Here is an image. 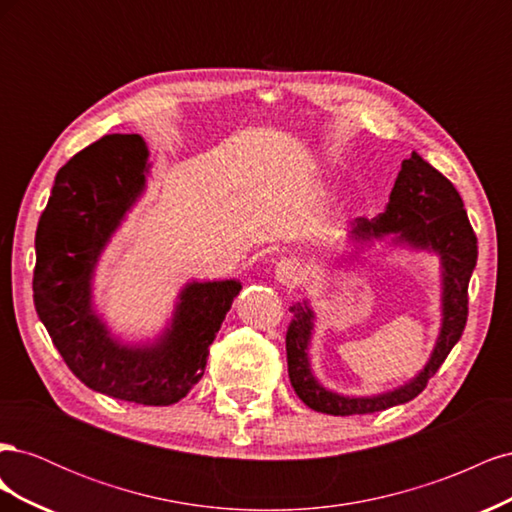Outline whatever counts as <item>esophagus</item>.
Listing matches in <instances>:
<instances>
[{
	"label": "esophagus",
	"instance_id": "obj_1",
	"mask_svg": "<svg viewBox=\"0 0 512 512\" xmlns=\"http://www.w3.org/2000/svg\"><path fill=\"white\" fill-rule=\"evenodd\" d=\"M305 277V265L299 258H284L275 265V280L282 286H297Z\"/></svg>",
	"mask_w": 512,
	"mask_h": 512
}]
</instances>
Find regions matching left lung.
Wrapping results in <instances>:
<instances>
[{"label":"left lung","instance_id":"1","mask_svg":"<svg viewBox=\"0 0 512 512\" xmlns=\"http://www.w3.org/2000/svg\"><path fill=\"white\" fill-rule=\"evenodd\" d=\"M350 239L363 247L376 239H389L391 245H406L440 256L442 265V327L427 365L393 391L369 397L339 395L316 380L309 363V342L314 333L312 307L294 303L292 322L286 333L288 376L294 393L305 406L333 416L371 414L414 399L429 378L436 374L448 352L459 342L468 320V284L476 267L478 245L468 213L455 185L416 151L401 162L389 205L378 218H356L350 222Z\"/></svg>","mask_w":512,"mask_h":512}]
</instances>
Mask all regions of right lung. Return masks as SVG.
I'll return each mask as SVG.
<instances>
[{
  "label": "right lung",
  "mask_w": 512,
  "mask_h": 512,
  "mask_svg": "<svg viewBox=\"0 0 512 512\" xmlns=\"http://www.w3.org/2000/svg\"><path fill=\"white\" fill-rule=\"evenodd\" d=\"M149 151L108 134L59 168L36 230L34 305L72 374L89 389L143 406L177 404L203 378L241 282H190L153 342L121 344L96 314L91 280L106 243L143 194Z\"/></svg>",
  "instance_id": "right-lung-1"
}]
</instances>
